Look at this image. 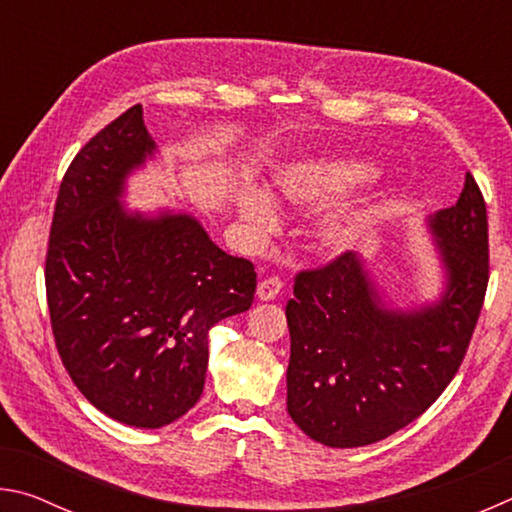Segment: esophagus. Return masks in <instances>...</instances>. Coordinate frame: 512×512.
<instances>
[{"label":"esophagus","instance_id":"esophagus-1","mask_svg":"<svg viewBox=\"0 0 512 512\" xmlns=\"http://www.w3.org/2000/svg\"><path fill=\"white\" fill-rule=\"evenodd\" d=\"M282 291V280L280 277H266V280H262L257 284V298L259 300H275L277 296H280Z\"/></svg>","mask_w":512,"mask_h":512}]
</instances>
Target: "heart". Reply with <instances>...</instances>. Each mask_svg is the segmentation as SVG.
I'll list each match as a JSON object with an SVG mask.
<instances>
[{
	"label": "heart",
	"instance_id": "b5f03b06",
	"mask_svg": "<svg viewBox=\"0 0 512 512\" xmlns=\"http://www.w3.org/2000/svg\"><path fill=\"white\" fill-rule=\"evenodd\" d=\"M375 178V167L368 162H329V164H296L277 176V187L284 198H289L298 207L327 205L350 194L352 189L370 183ZM237 207L255 232H271L277 225V205L271 194L257 187L241 189L237 196ZM368 214H334L320 221L314 230L316 244L327 253L348 250L366 228Z\"/></svg>",
	"mask_w": 512,
	"mask_h": 512
}]
</instances>
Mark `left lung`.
Returning <instances> with one entry per match:
<instances>
[{
	"label": "left lung",
	"instance_id": "left-lung-1",
	"mask_svg": "<svg viewBox=\"0 0 512 512\" xmlns=\"http://www.w3.org/2000/svg\"><path fill=\"white\" fill-rule=\"evenodd\" d=\"M445 271L438 300L393 309L357 253L300 271L287 302V411L311 440L363 447L429 409L461 368L488 289V216L467 171L456 205L429 216Z\"/></svg>",
	"mask_w": 512,
	"mask_h": 512
}]
</instances>
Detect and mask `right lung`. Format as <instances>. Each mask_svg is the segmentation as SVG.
I'll return each mask as SVG.
<instances>
[{
    "label": "right lung",
    "instance_id": "right-lung-1",
    "mask_svg": "<svg viewBox=\"0 0 512 512\" xmlns=\"http://www.w3.org/2000/svg\"><path fill=\"white\" fill-rule=\"evenodd\" d=\"M158 146L142 106L76 153L58 189L45 284L76 388L108 418L158 429L201 400L207 332L253 305L257 273L192 214L128 212L126 178Z\"/></svg>",
    "mask_w": 512,
    "mask_h": 512
}]
</instances>
